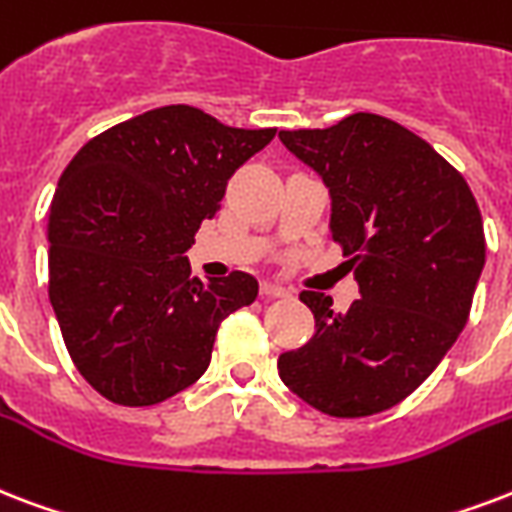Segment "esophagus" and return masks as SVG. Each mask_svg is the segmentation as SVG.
Here are the masks:
<instances>
[{
  "label": "esophagus",
  "instance_id": "1",
  "mask_svg": "<svg viewBox=\"0 0 512 512\" xmlns=\"http://www.w3.org/2000/svg\"><path fill=\"white\" fill-rule=\"evenodd\" d=\"M260 292H263L265 298H290V290H287V287H282V284H276V282H263Z\"/></svg>",
  "mask_w": 512,
  "mask_h": 512
}]
</instances>
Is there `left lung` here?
Here are the masks:
<instances>
[{"instance_id":"left-lung-1","label":"left lung","mask_w":512,"mask_h":512,"mask_svg":"<svg viewBox=\"0 0 512 512\" xmlns=\"http://www.w3.org/2000/svg\"><path fill=\"white\" fill-rule=\"evenodd\" d=\"M279 139L330 190V233L360 284L343 314L325 292H300L317 330L279 357V376L327 416H373L411 395L467 325L486 263L481 209L462 174L389 117Z\"/></svg>"}]
</instances>
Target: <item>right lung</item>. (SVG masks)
<instances>
[{"mask_svg":"<svg viewBox=\"0 0 512 512\" xmlns=\"http://www.w3.org/2000/svg\"><path fill=\"white\" fill-rule=\"evenodd\" d=\"M273 134L171 104L93 136L64 169L48 214L50 306L109 403L142 408L195 384L222 319L257 298L244 271L193 279L185 252Z\"/></svg>","mask_w":512,"mask_h":512,"instance_id":"add662e5","label":"right lung"}]
</instances>
